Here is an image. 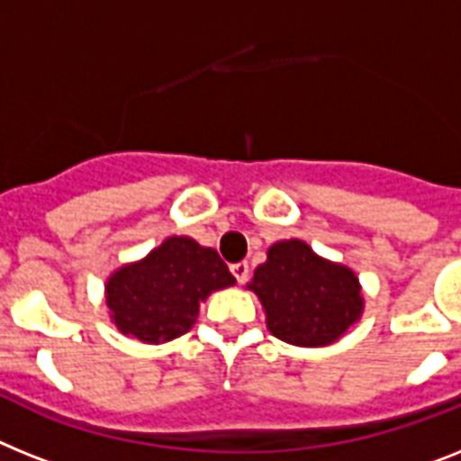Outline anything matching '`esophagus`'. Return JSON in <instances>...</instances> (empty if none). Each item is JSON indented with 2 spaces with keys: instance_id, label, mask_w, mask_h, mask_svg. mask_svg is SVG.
I'll list each match as a JSON object with an SVG mask.
<instances>
[{
  "instance_id": "esophagus-1",
  "label": "esophagus",
  "mask_w": 461,
  "mask_h": 461,
  "mask_svg": "<svg viewBox=\"0 0 461 461\" xmlns=\"http://www.w3.org/2000/svg\"><path fill=\"white\" fill-rule=\"evenodd\" d=\"M230 273H233L235 280H238V283L242 285L247 280V277H249V264H247V261H238V264L230 266Z\"/></svg>"
}]
</instances>
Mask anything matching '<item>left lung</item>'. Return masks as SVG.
I'll return each instance as SVG.
<instances>
[{"instance_id": "left-lung-1", "label": "left lung", "mask_w": 461, "mask_h": 461, "mask_svg": "<svg viewBox=\"0 0 461 461\" xmlns=\"http://www.w3.org/2000/svg\"><path fill=\"white\" fill-rule=\"evenodd\" d=\"M273 337L294 346L334 344L363 315L356 273L318 257L303 240H280L247 285Z\"/></svg>"}]
</instances>
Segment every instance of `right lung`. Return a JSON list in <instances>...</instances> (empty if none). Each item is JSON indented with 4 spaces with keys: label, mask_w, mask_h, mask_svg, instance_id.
<instances>
[{
    "label": "right lung",
    "mask_w": 461,
    "mask_h": 461,
    "mask_svg": "<svg viewBox=\"0 0 461 461\" xmlns=\"http://www.w3.org/2000/svg\"><path fill=\"white\" fill-rule=\"evenodd\" d=\"M233 283L216 249L174 235L146 258L117 268L105 283V303L122 334L162 344L188 332L200 302Z\"/></svg>",
    "instance_id": "1"
}]
</instances>
